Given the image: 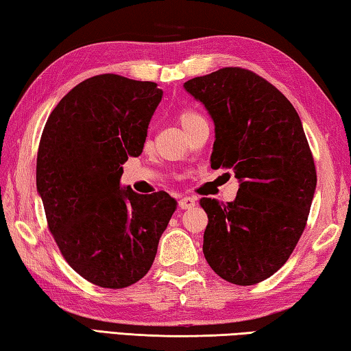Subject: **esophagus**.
I'll return each mask as SVG.
<instances>
[{
	"mask_svg": "<svg viewBox=\"0 0 351 351\" xmlns=\"http://www.w3.org/2000/svg\"><path fill=\"white\" fill-rule=\"evenodd\" d=\"M195 204H197V200L194 197H189V195H185V197L179 200V208L180 210H189V208H194Z\"/></svg>",
	"mask_w": 351,
	"mask_h": 351,
	"instance_id": "esophagus-1",
	"label": "esophagus"
}]
</instances>
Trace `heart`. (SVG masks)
<instances>
[{"label":"heart","instance_id":"heart-1","mask_svg":"<svg viewBox=\"0 0 351 351\" xmlns=\"http://www.w3.org/2000/svg\"><path fill=\"white\" fill-rule=\"evenodd\" d=\"M202 119H204V117H202L197 112H194V110H183V112L180 114V123H182L183 129L189 128V126L194 125V123H197Z\"/></svg>","mask_w":351,"mask_h":351}]
</instances>
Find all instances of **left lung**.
<instances>
[{
	"instance_id": "left-lung-1",
	"label": "left lung",
	"mask_w": 351,
	"mask_h": 351,
	"mask_svg": "<svg viewBox=\"0 0 351 351\" xmlns=\"http://www.w3.org/2000/svg\"><path fill=\"white\" fill-rule=\"evenodd\" d=\"M214 121L211 168L230 169L237 197H202L206 262L236 285L268 279L291 256L308 219L316 168L296 109L265 78L223 67L183 84Z\"/></svg>"
}]
</instances>
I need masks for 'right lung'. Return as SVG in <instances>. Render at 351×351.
Segmentation results:
<instances>
[{"label": "right lung", "instance_id": "obj_1", "mask_svg": "<svg viewBox=\"0 0 351 351\" xmlns=\"http://www.w3.org/2000/svg\"><path fill=\"white\" fill-rule=\"evenodd\" d=\"M162 95L157 83L103 73L67 92L46 121L36 191L61 254L94 285L117 290L143 278L177 208L165 191L120 185Z\"/></svg>", "mask_w": 351, "mask_h": 351}]
</instances>
